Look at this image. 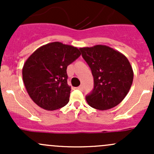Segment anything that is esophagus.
Wrapping results in <instances>:
<instances>
[{"instance_id":"34e87169","label":"esophagus","mask_w":154,"mask_h":154,"mask_svg":"<svg viewBox=\"0 0 154 154\" xmlns=\"http://www.w3.org/2000/svg\"><path fill=\"white\" fill-rule=\"evenodd\" d=\"M77 88H78L79 90H81V91H82V90L83 89V86H82V85H80V86H78V87H77Z\"/></svg>"}]
</instances>
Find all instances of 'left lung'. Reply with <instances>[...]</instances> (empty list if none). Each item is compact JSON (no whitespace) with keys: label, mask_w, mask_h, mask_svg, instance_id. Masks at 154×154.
Wrapping results in <instances>:
<instances>
[{"label":"left lung","mask_w":154,"mask_h":154,"mask_svg":"<svg viewBox=\"0 0 154 154\" xmlns=\"http://www.w3.org/2000/svg\"><path fill=\"white\" fill-rule=\"evenodd\" d=\"M80 51L94 77V88L86 96L88 104L99 110L117 106L133 83V71L129 60L119 51L102 45Z\"/></svg>","instance_id":"left-lung-1"}]
</instances>
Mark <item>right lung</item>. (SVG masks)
<instances>
[{
    "label": "right lung",
    "instance_id": "obj_1",
    "mask_svg": "<svg viewBox=\"0 0 154 154\" xmlns=\"http://www.w3.org/2000/svg\"><path fill=\"white\" fill-rule=\"evenodd\" d=\"M78 48L59 42L48 43L26 60L22 77L34 103L46 110H56L69 101L67 67L80 56Z\"/></svg>",
    "mask_w": 154,
    "mask_h": 154
}]
</instances>
